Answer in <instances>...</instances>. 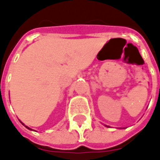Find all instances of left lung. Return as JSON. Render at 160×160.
I'll return each instance as SVG.
<instances>
[{"instance_id": "left-lung-1", "label": "left lung", "mask_w": 160, "mask_h": 160, "mask_svg": "<svg viewBox=\"0 0 160 160\" xmlns=\"http://www.w3.org/2000/svg\"><path fill=\"white\" fill-rule=\"evenodd\" d=\"M105 126H107V127H109V126H106V125H105Z\"/></svg>"}]
</instances>
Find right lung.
<instances>
[{"label":"right lung","mask_w":160,"mask_h":160,"mask_svg":"<svg viewBox=\"0 0 160 160\" xmlns=\"http://www.w3.org/2000/svg\"><path fill=\"white\" fill-rule=\"evenodd\" d=\"M20 122H21V121H20ZM21 123H22V122H21ZM22 125H23V126H25V125H24L23 123H22ZM26 126V128H28V129H29V130H32V129H31L30 127H28V126Z\"/></svg>","instance_id":"right-lung-1"}]
</instances>
